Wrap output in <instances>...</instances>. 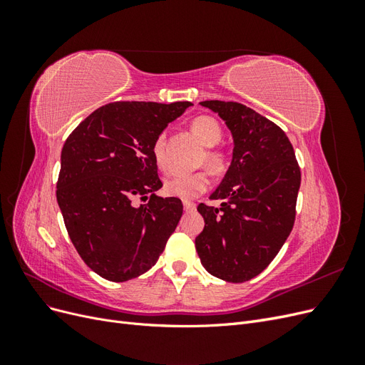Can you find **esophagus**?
<instances>
[{
	"mask_svg": "<svg viewBox=\"0 0 365 365\" xmlns=\"http://www.w3.org/2000/svg\"><path fill=\"white\" fill-rule=\"evenodd\" d=\"M184 210H187V212H193V210H196V204L192 202V201H184Z\"/></svg>",
	"mask_w": 365,
	"mask_h": 365,
	"instance_id": "34e87169",
	"label": "esophagus"
}]
</instances>
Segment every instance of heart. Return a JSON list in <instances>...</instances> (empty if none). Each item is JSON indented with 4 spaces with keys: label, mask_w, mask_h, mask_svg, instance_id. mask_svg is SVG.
Returning a JSON list of instances; mask_svg holds the SVG:
<instances>
[{
    "label": "heart",
    "mask_w": 365,
    "mask_h": 365,
    "mask_svg": "<svg viewBox=\"0 0 365 365\" xmlns=\"http://www.w3.org/2000/svg\"><path fill=\"white\" fill-rule=\"evenodd\" d=\"M190 129L193 135L200 140L204 146L213 148L222 138V129L213 117L200 115L192 120ZM153 157L157 164L164 169V134H160L153 143ZM205 163L210 169L220 170L224 168V155L217 150H207ZM210 178L207 172H195V173H178L172 175L165 180L164 190L168 195L181 197V200H193L197 195L207 190Z\"/></svg>",
    "instance_id": "1"
}]
</instances>
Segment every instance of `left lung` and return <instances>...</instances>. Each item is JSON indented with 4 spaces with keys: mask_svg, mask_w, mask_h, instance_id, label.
<instances>
[{
    "mask_svg": "<svg viewBox=\"0 0 365 365\" xmlns=\"http://www.w3.org/2000/svg\"><path fill=\"white\" fill-rule=\"evenodd\" d=\"M233 137V157L210 200L197 205L204 217L195 239L202 267L215 277L242 283L259 275L288 239L302 173L289 138L272 121L236 102L205 101Z\"/></svg>",
    "mask_w": 365,
    "mask_h": 365,
    "instance_id": "obj_1",
    "label": "left lung"
}]
</instances>
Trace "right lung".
I'll list each match as a JSON object with an SVG mask.
<instances>
[{
    "mask_svg": "<svg viewBox=\"0 0 365 365\" xmlns=\"http://www.w3.org/2000/svg\"><path fill=\"white\" fill-rule=\"evenodd\" d=\"M189 106L108 103L65 141L56 190L63 222L83 262L109 282L150 269L180 222L181 200L155 193L163 182L153 143Z\"/></svg>",
    "mask_w": 365,
    "mask_h": 365,
    "instance_id": "1",
    "label": "right lung"
}]
</instances>
